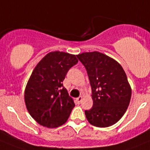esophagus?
Wrapping results in <instances>:
<instances>
[{"instance_id":"1","label":"esophagus","mask_w":150,"mask_h":150,"mask_svg":"<svg viewBox=\"0 0 150 150\" xmlns=\"http://www.w3.org/2000/svg\"><path fill=\"white\" fill-rule=\"evenodd\" d=\"M82 99H83V97H81V96H80V97H78V98L76 99L77 102L79 103H80L81 102V101H82Z\"/></svg>"}]
</instances>
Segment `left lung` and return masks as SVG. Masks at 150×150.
I'll return each instance as SVG.
<instances>
[{
    "mask_svg": "<svg viewBox=\"0 0 150 150\" xmlns=\"http://www.w3.org/2000/svg\"><path fill=\"white\" fill-rule=\"evenodd\" d=\"M85 67L92 90L93 107L85 110L92 125L106 127L120 120L129 106L131 88L117 61L97 51L77 55Z\"/></svg>",
    "mask_w": 150,
    "mask_h": 150,
    "instance_id": "8db88e82",
    "label": "left lung"
}]
</instances>
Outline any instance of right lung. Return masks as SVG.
I'll return each instance as SVG.
<instances>
[{
  "instance_id": "obj_1",
  "label": "right lung",
  "mask_w": 150,
  "mask_h": 150,
  "mask_svg": "<svg viewBox=\"0 0 150 150\" xmlns=\"http://www.w3.org/2000/svg\"><path fill=\"white\" fill-rule=\"evenodd\" d=\"M78 62L75 55L54 51L34 69L25 90V103L31 116L41 125L53 128L68 120L75 103L62 81Z\"/></svg>"
}]
</instances>
